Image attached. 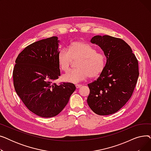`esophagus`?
Instances as JSON below:
<instances>
[{"label": "esophagus", "instance_id": "34e87169", "mask_svg": "<svg viewBox=\"0 0 151 151\" xmlns=\"http://www.w3.org/2000/svg\"><path fill=\"white\" fill-rule=\"evenodd\" d=\"M81 86H82V85H81V84H76V88L77 89H78V88H80Z\"/></svg>", "mask_w": 151, "mask_h": 151}]
</instances>
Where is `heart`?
I'll return each instance as SVG.
<instances>
[{
  "mask_svg": "<svg viewBox=\"0 0 151 151\" xmlns=\"http://www.w3.org/2000/svg\"><path fill=\"white\" fill-rule=\"evenodd\" d=\"M78 68L69 71L63 75L65 81L71 83H80L88 78L99 76L104 71L106 65L105 54L97 52L93 46L83 42H75L69 47V51L62 49L58 55V62L61 70L67 71L73 59H79Z\"/></svg>",
  "mask_w": 151,
  "mask_h": 151,
  "instance_id": "1",
  "label": "heart"
}]
</instances>
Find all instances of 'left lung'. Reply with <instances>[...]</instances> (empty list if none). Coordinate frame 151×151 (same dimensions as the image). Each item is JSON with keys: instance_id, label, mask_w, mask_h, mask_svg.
I'll use <instances>...</instances> for the list:
<instances>
[{"instance_id": "1", "label": "left lung", "mask_w": 151, "mask_h": 151, "mask_svg": "<svg viewBox=\"0 0 151 151\" xmlns=\"http://www.w3.org/2000/svg\"><path fill=\"white\" fill-rule=\"evenodd\" d=\"M91 43L101 47L106 62L97 80L88 84L90 93L87 101L95 113L112 114L130 99L139 76L138 62L130 46L122 39L96 35Z\"/></svg>"}]
</instances>
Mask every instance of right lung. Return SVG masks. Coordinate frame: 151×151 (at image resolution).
I'll return each instance as SVG.
<instances>
[{"instance_id":"add662e5","label":"right lung","mask_w":151,"mask_h":151,"mask_svg":"<svg viewBox=\"0 0 151 151\" xmlns=\"http://www.w3.org/2000/svg\"><path fill=\"white\" fill-rule=\"evenodd\" d=\"M59 42L58 37L34 42L25 47L15 61V91L31 112L42 117L59 114L76 89L72 83H54L60 75Z\"/></svg>"}]
</instances>
